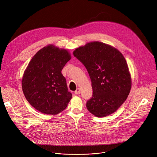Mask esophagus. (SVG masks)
Listing matches in <instances>:
<instances>
[{"mask_svg": "<svg viewBox=\"0 0 157 157\" xmlns=\"http://www.w3.org/2000/svg\"><path fill=\"white\" fill-rule=\"evenodd\" d=\"M75 94H76V95H78V94H79L81 93L80 89H79V88H78V89H76V90L75 91Z\"/></svg>", "mask_w": 157, "mask_h": 157, "instance_id": "34e87169", "label": "esophagus"}]
</instances>
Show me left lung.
I'll use <instances>...</instances> for the list:
<instances>
[{
    "label": "left lung",
    "mask_w": 157,
    "mask_h": 157,
    "mask_svg": "<svg viewBox=\"0 0 157 157\" xmlns=\"http://www.w3.org/2000/svg\"><path fill=\"white\" fill-rule=\"evenodd\" d=\"M73 55L86 67L91 80L93 97L86 107L94 116L113 114L127 99L132 79L123 55L116 48L100 42L87 43Z\"/></svg>",
    "instance_id": "1"
}]
</instances>
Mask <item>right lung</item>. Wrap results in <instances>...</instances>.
I'll list each match as a JSON object with an SVG mask.
<instances>
[{
    "label": "right lung",
    "instance_id": "right-lung-1",
    "mask_svg": "<svg viewBox=\"0 0 157 157\" xmlns=\"http://www.w3.org/2000/svg\"><path fill=\"white\" fill-rule=\"evenodd\" d=\"M71 58L67 50L49 44L40 50L29 63L22 77V90L30 105L40 113L58 114L72 98L61 73Z\"/></svg>",
    "mask_w": 157,
    "mask_h": 157
}]
</instances>
